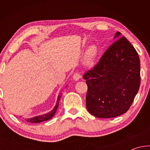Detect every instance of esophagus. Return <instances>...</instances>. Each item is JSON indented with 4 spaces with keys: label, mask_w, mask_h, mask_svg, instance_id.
<instances>
[{
    "label": "esophagus",
    "mask_w": 150,
    "mask_h": 150,
    "mask_svg": "<svg viewBox=\"0 0 150 150\" xmlns=\"http://www.w3.org/2000/svg\"><path fill=\"white\" fill-rule=\"evenodd\" d=\"M81 76L80 75V73L79 72H76V73H74V75H73V79H74V80L78 81L81 78Z\"/></svg>",
    "instance_id": "obj_1"
}]
</instances>
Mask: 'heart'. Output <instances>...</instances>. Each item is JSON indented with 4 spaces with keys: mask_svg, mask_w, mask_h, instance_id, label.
<instances>
[{
    "mask_svg": "<svg viewBox=\"0 0 150 150\" xmlns=\"http://www.w3.org/2000/svg\"><path fill=\"white\" fill-rule=\"evenodd\" d=\"M98 54L97 47L95 45L90 47L87 50L85 58V63L87 66H93L95 63L96 56Z\"/></svg>",
    "mask_w": 150,
    "mask_h": 150,
    "instance_id": "b5f03b06",
    "label": "heart"
}]
</instances>
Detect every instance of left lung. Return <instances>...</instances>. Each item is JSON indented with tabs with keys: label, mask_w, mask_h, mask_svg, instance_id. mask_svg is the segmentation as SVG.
Wrapping results in <instances>:
<instances>
[{
	"label": "left lung",
	"mask_w": 150,
	"mask_h": 150,
	"mask_svg": "<svg viewBox=\"0 0 150 150\" xmlns=\"http://www.w3.org/2000/svg\"><path fill=\"white\" fill-rule=\"evenodd\" d=\"M120 33H116L118 38ZM83 78L88 91L86 106L91 115L108 118L126 112L140 85L138 53L125 37L110 45L95 66Z\"/></svg>",
	"instance_id": "8db88e82"
}]
</instances>
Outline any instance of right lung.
I'll return each instance as SVG.
<instances>
[{"label": "right lung", "mask_w": 150, "mask_h": 150, "mask_svg": "<svg viewBox=\"0 0 150 150\" xmlns=\"http://www.w3.org/2000/svg\"><path fill=\"white\" fill-rule=\"evenodd\" d=\"M61 97H62V96L61 95L58 96L57 102L56 105H55L54 108L53 109L52 111L50 112L45 114V115H44L36 116V117L32 118H29V119H28L27 121L29 122H32V123H40V122H42L50 120V119L52 118L53 116H54L55 112H56L58 106H59V101L60 100Z\"/></svg>", "instance_id": "obj_1"}]
</instances>
